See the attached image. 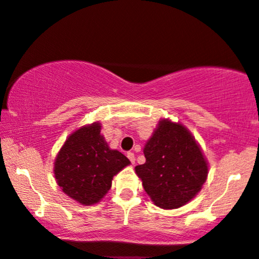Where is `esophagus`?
<instances>
[{
    "label": "esophagus",
    "instance_id": "esophagus-1",
    "mask_svg": "<svg viewBox=\"0 0 259 259\" xmlns=\"http://www.w3.org/2000/svg\"><path fill=\"white\" fill-rule=\"evenodd\" d=\"M126 156H127V158H129L130 160V162H132V163L134 164L135 163V154L134 153H132V151H129V153L126 154Z\"/></svg>",
    "mask_w": 259,
    "mask_h": 259
}]
</instances>
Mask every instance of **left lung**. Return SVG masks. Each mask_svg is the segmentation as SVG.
Segmentation results:
<instances>
[{
    "instance_id": "8db88e82",
    "label": "left lung",
    "mask_w": 259,
    "mask_h": 259,
    "mask_svg": "<svg viewBox=\"0 0 259 259\" xmlns=\"http://www.w3.org/2000/svg\"><path fill=\"white\" fill-rule=\"evenodd\" d=\"M146 162L135 167L154 204L178 208L198 194L208 173L194 137L180 123L162 119L144 147Z\"/></svg>"
}]
</instances>
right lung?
I'll use <instances>...</instances> for the list:
<instances>
[{
	"instance_id": "1",
	"label": "right lung",
	"mask_w": 259,
	"mask_h": 259,
	"mask_svg": "<svg viewBox=\"0 0 259 259\" xmlns=\"http://www.w3.org/2000/svg\"><path fill=\"white\" fill-rule=\"evenodd\" d=\"M130 163L110 149L101 124L82 126L68 136L54 162V174L65 194L82 205L98 202L111 188L115 175Z\"/></svg>"
}]
</instances>
